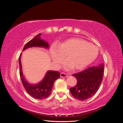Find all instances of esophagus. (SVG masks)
Returning <instances> with one entry per match:
<instances>
[{"instance_id":"34e87169","label":"esophagus","mask_w":123,"mask_h":123,"mask_svg":"<svg viewBox=\"0 0 123 123\" xmlns=\"http://www.w3.org/2000/svg\"><path fill=\"white\" fill-rule=\"evenodd\" d=\"M68 76V75H67L66 74H65V73H61V77H67Z\"/></svg>"}]
</instances>
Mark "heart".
<instances>
[{
	"instance_id": "1",
	"label": "heart",
	"mask_w": 123,
	"mask_h": 123,
	"mask_svg": "<svg viewBox=\"0 0 123 123\" xmlns=\"http://www.w3.org/2000/svg\"><path fill=\"white\" fill-rule=\"evenodd\" d=\"M68 59L64 68L69 70L82 69L94 61L98 55L94 45L80 38H72L65 40L59 46L53 45L51 50V58L55 68H58L66 57Z\"/></svg>"
}]
</instances>
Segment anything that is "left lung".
Masks as SVG:
<instances>
[{"mask_svg":"<svg viewBox=\"0 0 123 123\" xmlns=\"http://www.w3.org/2000/svg\"><path fill=\"white\" fill-rule=\"evenodd\" d=\"M104 64L89 67L81 72L74 74L72 76L77 79L75 87L70 88L74 98L85 100L93 96L102 83L103 77Z\"/></svg>","mask_w":123,"mask_h":123,"instance_id":"1","label":"left lung"}]
</instances>
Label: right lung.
<instances>
[{"mask_svg":"<svg viewBox=\"0 0 123 123\" xmlns=\"http://www.w3.org/2000/svg\"><path fill=\"white\" fill-rule=\"evenodd\" d=\"M40 35L41 34L39 33L26 43L23 51L31 47H43L46 49L49 48V43L44 40L41 39ZM21 53L19 57V73L25 90L30 95L34 98L43 99L48 98L51 94L54 81L60 77V73L54 71H48L43 79L39 82L31 83L25 79L23 74L21 64Z\"/></svg>","mask_w":123,"mask_h":123,"instance_id":"add662e5","label":"right lung"}]
</instances>
